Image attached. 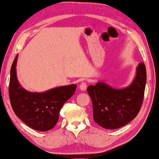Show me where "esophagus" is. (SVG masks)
<instances>
[{"mask_svg": "<svg viewBox=\"0 0 159 159\" xmlns=\"http://www.w3.org/2000/svg\"><path fill=\"white\" fill-rule=\"evenodd\" d=\"M80 88L81 90H85L87 89V82H81L80 85Z\"/></svg>", "mask_w": 159, "mask_h": 159, "instance_id": "obj_1", "label": "esophagus"}]
</instances>
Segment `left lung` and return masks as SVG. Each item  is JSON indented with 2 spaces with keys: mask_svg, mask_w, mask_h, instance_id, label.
I'll return each instance as SVG.
<instances>
[{
  "mask_svg": "<svg viewBox=\"0 0 159 159\" xmlns=\"http://www.w3.org/2000/svg\"><path fill=\"white\" fill-rule=\"evenodd\" d=\"M146 69L141 62L137 68L136 77L127 88L114 89L104 82H98L88 88L93 103V119L106 129H118L134 119L142 106Z\"/></svg>",
  "mask_w": 159,
  "mask_h": 159,
  "instance_id": "obj_1",
  "label": "left lung"
}]
</instances>
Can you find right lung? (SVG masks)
<instances>
[{
	"label": "right lung",
	"mask_w": 159,
	"mask_h": 159,
	"mask_svg": "<svg viewBox=\"0 0 159 159\" xmlns=\"http://www.w3.org/2000/svg\"><path fill=\"white\" fill-rule=\"evenodd\" d=\"M18 55L13 61L8 94L15 114L32 129L41 132L53 128L63 105L75 94L76 84L62 86L44 93H30L19 84L16 66Z\"/></svg>",
	"instance_id": "add662e5"
}]
</instances>
